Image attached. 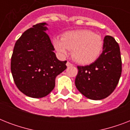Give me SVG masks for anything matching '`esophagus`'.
Wrapping results in <instances>:
<instances>
[{"instance_id": "34e87169", "label": "esophagus", "mask_w": 130, "mask_h": 130, "mask_svg": "<svg viewBox=\"0 0 130 130\" xmlns=\"http://www.w3.org/2000/svg\"><path fill=\"white\" fill-rule=\"evenodd\" d=\"M66 65H67V67H69V66H72V65H73V64L71 63H69V61H67V63H66Z\"/></svg>"}]
</instances>
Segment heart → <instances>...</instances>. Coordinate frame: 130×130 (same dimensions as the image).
Returning <instances> with one entry per match:
<instances>
[{"label": "heart", "mask_w": 130, "mask_h": 130, "mask_svg": "<svg viewBox=\"0 0 130 130\" xmlns=\"http://www.w3.org/2000/svg\"><path fill=\"white\" fill-rule=\"evenodd\" d=\"M53 46L63 57L68 55L69 50L76 62L88 65L94 62L103 51V41L100 35L88 29L67 31L62 38L53 39Z\"/></svg>", "instance_id": "obj_1"}]
</instances>
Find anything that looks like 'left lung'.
Masks as SVG:
<instances>
[{
  "label": "left lung",
  "instance_id": "left-lung-1",
  "mask_svg": "<svg viewBox=\"0 0 130 130\" xmlns=\"http://www.w3.org/2000/svg\"><path fill=\"white\" fill-rule=\"evenodd\" d=\"M120 48L114 38L106 36L103 51L98 59L86 66H77L75 84L80 92L91 100L109 96L118 84L122 71Z\"/></svg>",
  "mask_w": 130,
  "mask_h": 130
}]
</instances>
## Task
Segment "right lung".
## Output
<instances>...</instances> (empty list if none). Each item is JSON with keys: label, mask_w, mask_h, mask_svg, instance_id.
I'll return each instance as SVG.
<instances>
[{"label": "right lung", "mask_w": 130, "mask_h": 130, "mask_svg": "<svg viewBox=\"0 0 130 130\" xmlns=\"http://www.w3.org/2000/svg\"><path fill=\"white\" fill-rule=\"evenodd\" d=\"M46 23L34 25L15 42L11 70L16 86L31 98H42L53 90L55 78L66 68L67 61L57 59Z\"/></svg>", "instance_id": "obj_1"}]
</instances>
